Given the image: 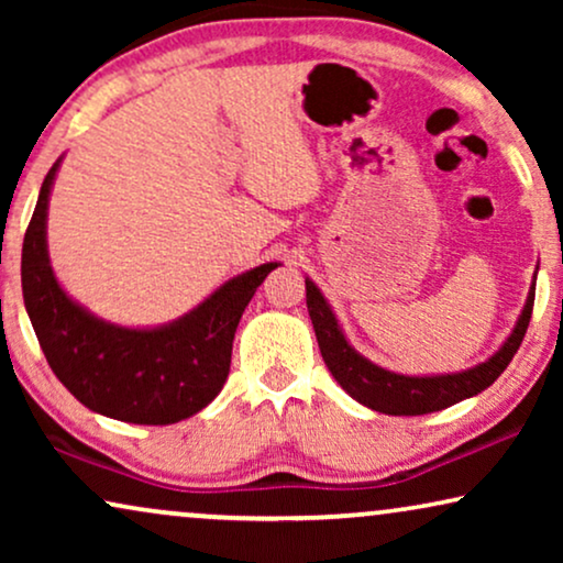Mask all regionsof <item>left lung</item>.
<instances>
[{"label": "left lung", "instance_id": "obj_1", "mask_svg": "<svg viewBox=\"0 0 563 563\" xmlns=\"http://www.w3.org/2000/svg\"><path fill=\"white\" fill-rule=\"evenodd\" d=\"M536 276L538 266L520 318L515 322L512 333L505 338V343L482 364L451 374H397L361 356L349 343L333 307L328 305V299L322 297L318 284L310 276H305L307 312H310L314 335H318L322 361H325L333 379L356 402L384 415H428L445 410V407L456 405L461 399L479 395L505 372L515 353H518L522 338H526L536 299Z\"/></svg>", "mask_w": 563, "mask_h": 563}]
</instances>
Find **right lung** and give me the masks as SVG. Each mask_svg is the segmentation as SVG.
Here are the masks:
<instances>
[{"label":"right lung","mask_w":563,"mask_h":563,"mask_svg":"<svg viewBox=\"0 0 563 563\" xmlns=\"http://www.w3.org/2000/svg\"><path fill=\"white\" fill-rule=\"evenodd\" d=\"M60 156L43 179L22 241V297L58 382L91 412L135 426H172L205 410L230 372L235 328L276 261L220 284L164 325L128 328L97 318L60 287L48 256V202Z\"/></svg>","instance_id":"right-lung-1"}]
</instances>
